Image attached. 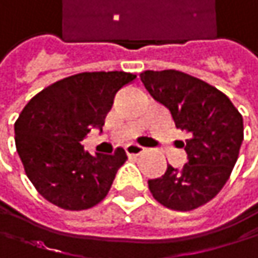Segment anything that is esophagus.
Segmentation results:
<instances>
[{
  "label": "esophagus",
  "instance_id": "34e87169",
  "mask_svg": "<svg viewBox=\"0 0 258 258\" xmlns=\"http://www.w3.org/2000/svg\"><path fill=\"white\" fill-rule=\"evenodd\" d=\"M144 152H146V149L141 147V146H138V144H127V146H126V153H127V155L137 156V155H141V153H144Z\"/></svg>",
  "mask_w": 258,
  "mask_h": 258
}]
</instances>
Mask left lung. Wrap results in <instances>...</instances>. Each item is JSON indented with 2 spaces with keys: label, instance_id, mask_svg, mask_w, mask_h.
<instances>
[{
  "label": "left lung",
  "instance_id": "obj_1",
  "mask_svg": "<svg viewBox=\"0 0 258 258\" xmlns=\"http://www.w3.org/2000/svg\"><path fill=\"white\" fill-rule=\"evenodd\" d=\"M143 85L164 105L175 126L187 132L182 143L187 163L149 179L153 198L176 211L195 210L211 201L228 181L243 141V118L231 100L201 79L176 70L144 71Z\"/></svg>",
  "mask_w": 258,
  "mask_h": 258
}]
</instances>
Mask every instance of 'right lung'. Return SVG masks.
<instances>
[{"instance_id": "add662e5", "label": "right lung", "mask_w": 258, "mask_h": 258, "mask_svg": "<svg viewBox=\"0 0 258 258\" xmlns=\"http://www.w3.org/2000/svg\"><path fill=\"white\" fill-rule=\"evenodd\" d=\"M124 71L80 73L36 94L15 123V143L24 170L48 202L71 211L97 205L108 195L117 170L127 159L114 153L94 155L80 141L105 124L118 89L132 83Z\"/></svg>"}]
</instances>
